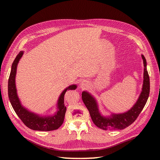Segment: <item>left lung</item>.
<instances>
[{
  "instance_id": "1",
  "label": "left lung",
  "mask_w": 160,
  "mask_h": 160,
  "mask_svg": "<svg viewBox=\"0 0 160 160\" xmlns=\"http://www.w3.org/2000/svg\"><path fill=\"white\" fill-rule=\"evenodd\" d=\"M23 53L24 51H20L15 59L14 60L8 78V94L12 107L18 118L28 128L33 130L45 131V132L57 129L63 123L66 112V107L64 104L65 94L67 90L76 89L77 85H71L61 92L57 101V111L52 115H40L28 110L22 105L21 101L18 98L15 82L17 65L23 55ZM93 122L97 127L99 128L101 124L98 123V120H95Z\"/></svg>"
}]
</instances>
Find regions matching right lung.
<instances>
[{
    "mask_svg": "<svg viewBox=\"0 0 160 160\" xmlns=\"http://www.w3.org/2000/svg\"><path fill=\"white\" fill-rule=\"evenodd\" d=\"M143 61V81L142 91L139 98L133 107L127 112L118 114H112L109 117H103L99 109L98 103L94 96L88 91L82 92V100L86 108L89 111L90 116L94 122L98 120V123L101 124L100 129H123L133 123L137 119L139 114L146 105L149 94V77L147 71V62L146 58L142 55Z\"/></svg>",
    "mask_w": 160,
    "mask_h": 160,
    "instance_id": "add662e5",
    "label": "right lung"
}]
</instances>
